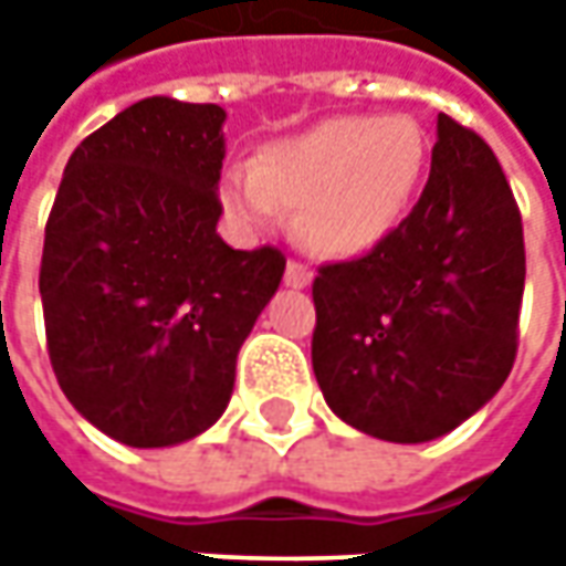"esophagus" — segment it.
<instances>
[{
	"label": "esophagus",
	"instance_id": "34e87169",
	"mask_svg": "<svg viewBox=\"0 0 566 566\" xmlns=\"http://www.w3.org/2000/svg\"><path fill=\"white\" fill-rule=\"evenodd\" d=\"M283 283H286L290 290H305V286L312 283V271H308L305 264H298V261H290V264H286V273H283Z\"/></svg>",
	"mask_w": 566,
	"mask_h": 566
}]
</instances>
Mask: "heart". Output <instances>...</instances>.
Returning <instances> with one entry per match:
<instances>
[{
    "label": "heart",
    "instance_id": "1",
    "mask_svg": "<svg viewBox=\"0 0 566 566\" xmlns=\"http://www.w3.org/2000/svg\"><path fill=\"white\" fill-rule=\"evenodd\" d=\"M424 164L428 142L409 116H334L227 169L220 198L239 229H271L295 210L305 249L359 258L406 220Z\"/></svg>",
    "mask_w": 566,
    "mask_h": 566
}]
</instances>
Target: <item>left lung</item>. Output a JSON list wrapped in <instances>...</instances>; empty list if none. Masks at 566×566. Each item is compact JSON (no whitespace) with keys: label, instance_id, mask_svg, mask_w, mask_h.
<instances>
[{"label":"left lung","instance_id":"8db88e82","mask_svg":"<svg viewBox=\"0 0 566 566\" xmlns=\"http://www.w3.org/2000/svg\"><path fill=\"white\" fill-rule=\"evenodd\" d=\"M523 283V223L504 169L441 113L412 213L365 258L315 276L312 365L327 406L394 444L453 431L511 375Z\"/></svg>","mask_w":566,"mask_h":566}]
</instances>
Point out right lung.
Masks as SVG:
<instances>
[{"instance_id": "right-lung-1", "label": "right lung", "mask_w": 566, "mask_h": 566, "mask_svg": "<svg viewBox=\"0 0 566 566\" xmlns=\"http://www.w3.org/2000/svg\"><path fill=\"white\" fill-rule=\"evenodd\" d=\"M227 109L147 97L77 144L46 220L40 298L62 394L128 447L198 438L286 258L217 232Z\"/></svg>"}]
</instances>
